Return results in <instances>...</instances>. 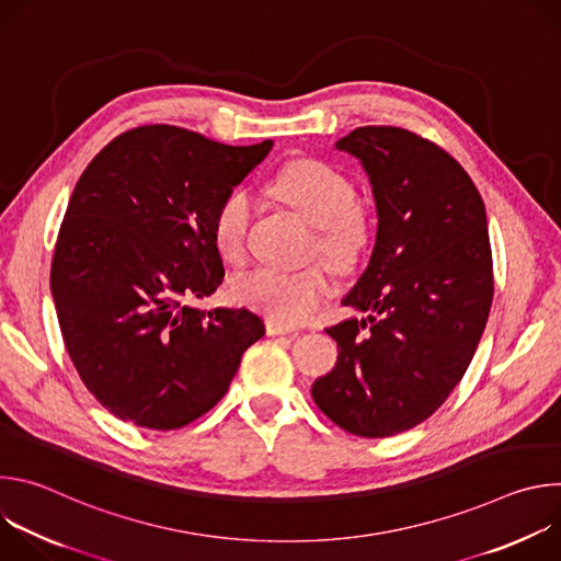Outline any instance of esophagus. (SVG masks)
<instances>
[{
  "label": "esophagus",
  "instance_id": "obj_1",
  "mask_svg": "<svg viewBox=\"0 0 561 561\" xmlns=\"http://www.w3.org/2000/svg\"><path fill=\"white\" fill-rule=\"evenodd\" d=\"M266 333L268 335H297L295 329L279 324V322H275V319H266Z\"/></svg>",
  "mask_w": 561,
  "mask_h": 561
}]
</instances>
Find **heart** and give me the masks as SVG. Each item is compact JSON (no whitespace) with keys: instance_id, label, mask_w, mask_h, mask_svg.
Here are the masks:
<instances>
[{"instance_id":"b5f03b06","label":"heart","mask_w":561,"mask_h":561,"mask_svg":"<svg viewBox=\"0 0 561 561\" xmlns=\"http://www.w3.org/2000/svg\"><path fill=\"white\" fill-rule=\"evenodd\" d=\"M275 197L319 228V253L335 266H348L368 242L366 213L355 204V188L346 175L319 159H295L271 182ZM253 199L244 188L221 197L213 213V244L224 260L239 262L247 251ZM232 297L293 327L308 319L333 293V279L322 264L299 271L260 266L237 275Z\"/></svg>"}]
</instances>
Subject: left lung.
I'll use <instances>...</instances> for the list:
<instances>
[{
	"label": "left lung",
	"mask_w": 561,
	"mask_h": 561,
	"mask_svg": "<svg viewBox=\"0 0 561 561\" xmlns=\"http://www.w3.org/2000/svg\"><path fill=\"white\" fill-rule=\"evenodd\" d=\"M362 164L377 213L375 247L327 329L337 362L312 399L340 428L390 437L431 417L463 377L489 322L493 257L482 195L455 159L404 128L337 139Z\"/></svg>",
	"instance_id": "8db88e82"
}]
</instances>
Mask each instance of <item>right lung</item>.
Masks as SVG:
<instances>
[{
    "label": "right lung",
    "mask_w": 561,
    "mask_h": 561,
    "mask_svg": "<svg viewBox=\"0 0 561 561\" xmlns=\"http://www.w3.org/2000/svg\"><path fill=\"white\" fill-rule=\"evenodd\" d=\"M271 148L141 126L104 146L75 184L50 293L79 377L115 417L152 431L191 424L264 335L249 308L199 310L191 299L224 279L210 230L217 204Z\"/></svg>",
    "instance_id": "add662e5"
}]
</instances>
